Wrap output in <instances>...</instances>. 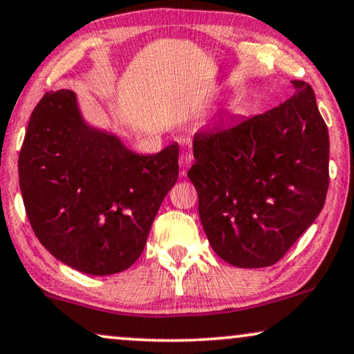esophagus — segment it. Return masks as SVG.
Instances as JSON below:
<instances>
[{
    "label": "esophagus",
    "instance_id": "esophagus-1",
    "mask_svg": "<svg viewBox=\"0 0 354 354\" xmlns=\"http://www.w3.org/2000/svg\"><path fill=\"white\" fill-rule=\"evenodd\" d=\"M192 165V155L189 152H183L180 155V168H181V174L185 176L187 168H189Z\"/></svg>",
    "mask_w": 354,
    "mask_h": 354
}]
</instances>
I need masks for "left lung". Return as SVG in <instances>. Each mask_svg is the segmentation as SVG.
<instances>
[{
  "mask_svg": "<svg viewBox=\"0 0 354 354\" xmlns=\"http://www.w3.org/2000/svg\"><path fill=\"white\" fill-rule=\"evenodd\" d=\"M262 115L194 134L187 176L212 249L239 268L279 262L322 210L328 189L327 126L313 87Z\"/></svg>",
  "mask_w": 354,
  "mask_h": 354,
  "instance_id": "left-lung-1",
  "label": "left lung"
}]
</instances>
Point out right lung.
<instances>
[{"label":"right lung","mask_w":354,"mask_h":354,"mask_svg":"<svg viewBox=\"0 0 354 354\" xmlns=\"http://www.w3.org/2000/svg\"><path fill=\"white\" fill-rule=\"evenodd\" d=\"M178 144L136 153L84 120L73 91L45 93L19 153V186L35 236L88 275L129 268L178 180Z\"/></svg>","instance_id":"add662e5"}]
</instances>
